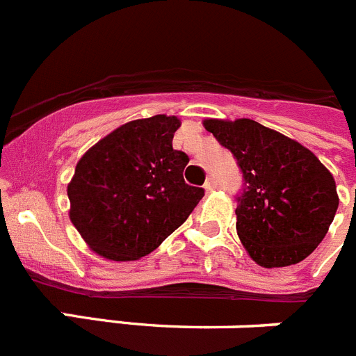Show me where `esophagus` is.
I'll use <instances>...</instances> for the list:
<instances>
[{"mask_svg":"<svg viewBox=\"0 0 356 356\" xmlns=\"http://www.w3.org/2000/svg\"><path fill=\"white\" fill-rule=\"evenodd\" d=\"M216 180H213V178H209V180H207V184H205V191H209V193H212V191H216Z\"/></svg>","mask_w":356,"mask_h":356,"instance_id":"34e87169","label":"esophagus"}]
</instances>
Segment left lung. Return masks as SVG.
Wrapping results in <instances>:
<instances>
[{
  "label": "left lung",
  "instance_id": "8db88e82",
  "mask_svg": "<svg viewBox=\"0 0 356 356\" xmlns=\"http://www.w3.org/2000/svg\"><path fill=\"white\" fill-rule=\"evenodd\" d=\"M203 127L241 165L246 188L235 213L248 254L267 269L307 259L337 212L332 172L303 144L253 119H205Z\"/></svg>",
  "mask_w": 356,
  "mask_h": 356
}]
</instances>
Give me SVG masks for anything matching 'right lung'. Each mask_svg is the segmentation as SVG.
<instances>
[{"mask_svg":"<svg viewBox=\"0 0 356 356\" xmlns=\"http://www.w3.org/2000/svg\"><path fill=\"white\" fill-rule=\"evenodd\" d=\"M180 124L165 114L124 122L78 160L67 184L69 219L94 253L114 262L143 259L205 196L185 184L188 156L172 149Z\"/></svg>","mask_w":356,"mask_h":356,"instance_id":"add662e5","label":"right lung"}]
</instances>
